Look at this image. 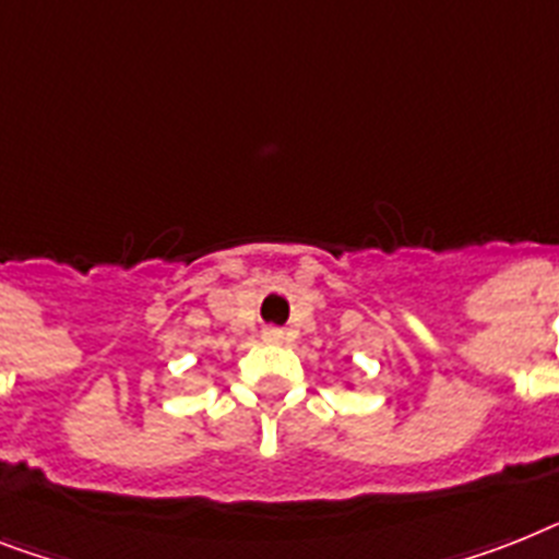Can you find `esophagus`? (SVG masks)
Returning a JSON list of instances; mask_svg holds the SVG:
<instances>
[{
    "label": "esophagus",
    "instance_id": "1",
    "mask_svg": "<svg viewBox=\"0 0 559 559\" xmlns=\"http://www.w3.org/2000/svg\"><path fill=\"white\" fill-rule=\"evenodd\" d=\"M262 340H265V343H283L285 331L283 329H265L262 331Z\"/></svg>",
    "mask_w": 559,
    "mask_h": 559
}]
</instances>
